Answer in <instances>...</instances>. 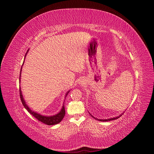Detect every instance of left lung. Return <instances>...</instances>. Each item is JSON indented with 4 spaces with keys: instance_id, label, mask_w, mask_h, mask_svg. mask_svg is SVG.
Segmentation results:
<instances>
[{
    "instance_id": "obj_1",
    "label": "left lung",
    "mask_w": 154,
    "mask_h": 154,
    "mask_svg": "<svg viewBox=\"0 0 154 154\" xmlns=\"http://www.w3.org/2000/svg\"><path fill=\"white\" fill-rule=\"evenodd\" d=\"M122 114H120V116H121ZM92 117L93 118H95V119H97V120H99V121H100V122H108V121H112V120H114V119H118V118H119V116H117V117H116V118H110V119H97V118H95V117H93V116H92V115H91Z\"/></svg>"
}]
</instances>
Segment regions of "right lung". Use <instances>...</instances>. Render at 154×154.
<instances>
[{
	"instance_id": "obj_1",
	"label": "right lung",
	"mask_w": 154,
	"mask_h": 154,
	"mask_svg": "<svg viewBox=\"0 0 154 154\" xmlns=\"http://www.w3.org/2000/svg\"><path fill=\"white\" fill-rule=\"evenodd\" d=\"M29 50H27V53L25 55V58L26 57V55H27V52H28ZM24 63V62H23ZM23 66V65H22ZM21 69H22V66H21V71H20V79H21ZM69 93V91H67V93H66V95L65 97H66L67 94ZM20 98H21V103L23 104V105L24 106V107L25 108L26 110H27V111L29 112L30 114H32L34 117L35 118H36L38 119V121L42 122L43 123H45V124L48 125H55V124H57V123H60L61 122V120L63 119V118H64L65 114V106L64 104H63L62 108L61 111H60L59 113H57V114L54 115V116H42L40 114L36 113V112H34L32 110H31L30 109V108L28 106V105L27 104H26L25 101L23 99V95H22V93L21 91V88H20Z\"/></svg>"
}]
</instances>
